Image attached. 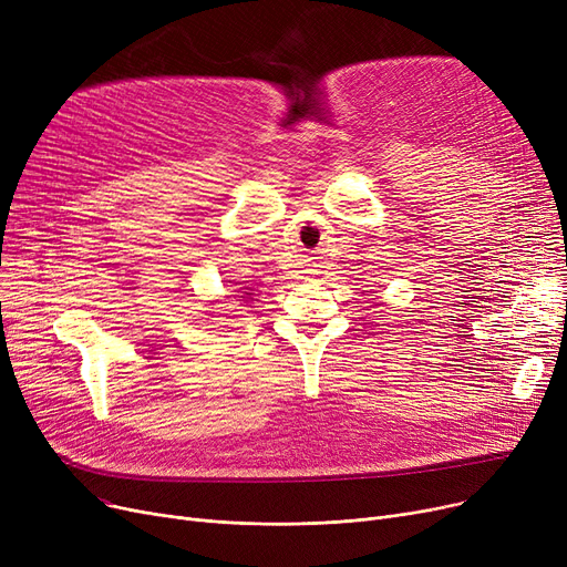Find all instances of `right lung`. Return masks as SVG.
Here are the masks:
<instances>
[{"label":"right lung","mask_w":567,"mask_h":567,"mask_svg":"<svg viewBox=\"0 0 567 567\" xmlns=\"http://www.w3.org/2000/svg\"><path fill=\"white\" fill-rule=\"evenodd\" d=\"M246 296H252V293H250V291H246V293H244V296H241V299H246Z\"/></svg>","instance_id":"1"}]
</instances>
